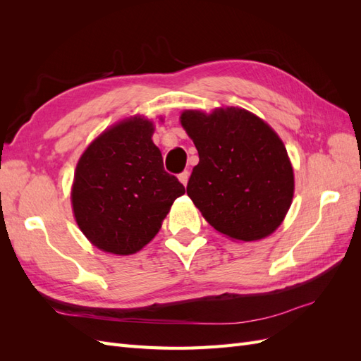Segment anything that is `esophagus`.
Segmentation results:
<instances>
[{
    "instance_id": "obj_1",
    "label": "esophagus",
    "mask_w": 361,
    "mask_h": 361,
    "mask_svg": "<svg viewBox=\"0 0 361 361\" xmlns=\"http://www.w3.org/2000/svg\"><path fill=\"white\" fill-rule=\"evenodd\" d=\"M179 180L183 183V187H187V183H188V179H190V173L185 170V171H182L180 174H179Z\"/></svg>"
}]
</instances>
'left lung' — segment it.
I'll return each mask as SVG.
<instances>
[{
	"label": "left lung",
	"instance_id": "8db88e82",
	"mask_svg": "<svg viewBox=\"0 0 361 361\" xmlns=\"http://www.w3.org/2000/svg\"><path fill=\"white\" fill-rule=\"evenodd\" d=\"M180 123L199 152L187 194L206 221L239 241L274 232L293 197V170L274 130L241 108L185 111Z\"/></svg>",
	"mask_w": 361,
	"mask_h": 361
}]
</instances>
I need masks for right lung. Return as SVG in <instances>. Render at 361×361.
<instances>
[{"label": "right lung", "mask_w": 361, "mask_h": 361, "mask_svg": "<svg viewBox=\"0 0 361 361\" xmlns=\"http://www.w3.org/2000/svg\"><path fill=\"white\" fill-rule=\"evenodd\" d=\"M154 125L134 117L97 137L76 166L72 206L89 241L113 255H133L152 241L173 202L185 192L164 170Z\"/></svg>", "instance_id": "obj_1"}]
</instances>
